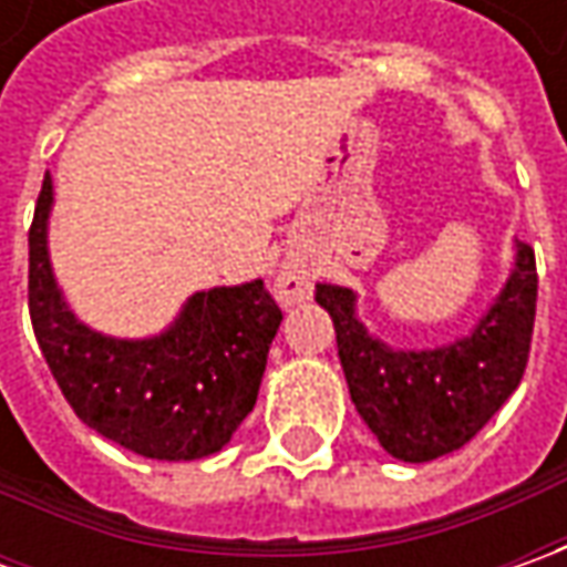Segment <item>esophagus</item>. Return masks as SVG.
Returning <instances> with one entry per match:
<instances>
[{
    "label": "esophagus",
    "mask_w": 567,
    "mask_h": 567,
    "mask_svg": "<svg viewBox=\"0 0 567 567\" xmlns=\"http://www.w3.org/2000/svg\"><path fill=\"white\" fill-rule=\"evenodd\" d=\"M274 296H277L284 306H290V302H306V299L312 296V287H309V280L299 271H280L277 274V280H274Z\"/></svg>",
    "instance_id": "34e87169"
}]
</instances>
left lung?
<instances>
[{
	"mask_svg": "<svg viewBox=\"0 0 567 567\" xmlns=\"http://www.w3.org/2000/svg\"><path fill=\"white\" fill-rule=\"evenodd\" d=\"M316 302L334 321L350 398L381 447L403 464H425L464 447L524 379L536 316V261L514 246V268L489 312L464 338L398 350L369 334L357 293L318 284Z\"/></svg>",
	"mask_w": 567,
	"mask_h": 567,
	"instance_id": "left-lung-1",
	"label": "left lung"
}]
</instances>
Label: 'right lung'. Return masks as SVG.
<instances>
[{
    "label": "right lung",
    "instance_id": "1",
    "mask_svg": "<svg viewBox=\"0 0 567 567\" xmlns=\"http://www.w3.org/2000/svg\"><path fill=\"white\" fill-rule=\"evenodd\" d=\"M47 173L28 246L37 343L78 420L154 461H198L227 445L258 401L280 309L265 280L192 293L154 338H110L69 309L50 265Z\"/></svg>",
    "mask_w": 567,
    "mask_h": 567
}]
</instances>
